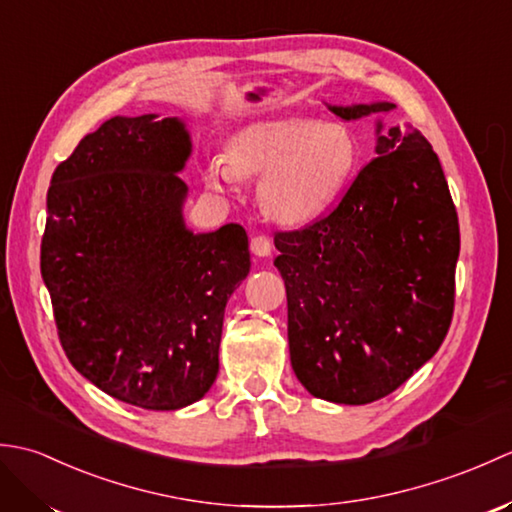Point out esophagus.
<instances>
[{"instance_id": "esophagus-1", "label": "esophagus", "mask_w": 512, "mask_h": 512, "mask_svg": "<svg viewBox=\"0 0 512 512\" xmlns=\"http://www.w3.org/2000/svg\"><path fill=\"white\" fill-rule=\"evenodd\" d=\"M250 250H253V255H257V257H268L270 253H273V239L266 235L250 237Z\"/></svg>"}]
</instances>
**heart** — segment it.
<instances>
[{
  "mask_svg": "<svg viewBox=\"0 0 512 512\" xmlns=\"http://www.w3.org/2000/svg\"><path fill=\"white\" fill-rule=\"evenodd\" d=\"M361 151L339 123L288 116L239 129L224 147V165L204 167L206 187L226 191L235 180L259 178L257 202L270 222L303 226L341 198Z\"/></svg>",
  "mask_w": 512,
  "mask_h": 512,
  "instance_id": "b5f03b06",
  "label": "heart"
}]
</instances>
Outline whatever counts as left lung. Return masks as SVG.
I'll use <instances>...</instances> for the list:
<instances>
[{
	"label": "left lung",
	"instance_id": "obj_1",
	"mask_svg": "<svg viewBox=\"0 0 512 512\" xmlns=\"http://www.w3.org/2000/svg\"><path fill=\"white\" fill-rule=\"evenodd\" d=\"M394 107L328 110L350 121ZM275 246L290 363L312 396L367 405L438 352L453 317L460 226L436 151L416 129L376 121V158L339 206L303 231L277 233Z\"/></svg>",
	"mask_w": 512,
	"mask_h": 512
}]
</instances>
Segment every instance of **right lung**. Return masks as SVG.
Masks as SVG:
<instances>
[{"mask_svg": "<svg viewBox=\"0 0 512 512\" xmlns=\"http://www.w3.org/2000/svg\"><path fill=\"white\" fill-rule=\"evenodd\" d=\"M178 116H114L54 169L41 277L76 372L127 405H193L220 369L224 308L250 270L239 224L193 233Z\"/></svg>", "mask_w": 512, "mask_h": 512, "instance_id": "add662e5", "label": "right lung"}]
</instances>
